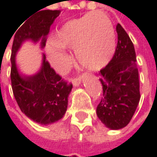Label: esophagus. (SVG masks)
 <instances>
[{"label":"esophagus","instance_id":"1","mask_svg":"<svg viewBox=\"0 0 157 157\" xmlns=\"http://www.w3.org/2000/svg\"><path fill=\"white\" fill-rule=\"evenodd\" d=\"M81 81H82V79L80 76L78 77H75V78H74L72 80V82H73V84L75 85V86H78L79 84L81 83Z\"/></svg>","mask_w":157,"mask_h":157}]
</instances>
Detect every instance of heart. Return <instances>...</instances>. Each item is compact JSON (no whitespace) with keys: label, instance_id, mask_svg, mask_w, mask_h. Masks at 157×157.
Returning <instances> with one entry per match:
<instances>
[{"label":"heart","instance_id":"1","mask_svg":"<svg viewBox=\"0 0 157 157\" xmlns=\"http://www.w3.org/2000/svg\"><path fill=\"white\" fill-rule=\"evenodd\" d=\"M116 44L113 25L104 13H89L66 21L47 48L52 66L63 72L67 66L62 48H75L78 63L87 70L104 67L113 56Z\"/></svg>","mask_w":157,"mask_h":157}]
</instances>
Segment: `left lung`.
I'll list each match as a JSON object with an SVG mask.
<instances>
[{
    "instance_id": "left-lung-1",
    "label": "left lung",
    "mask_w": 157,
    "mask_h": 157,
    "mask_svg": "<svg viewBox=\"0 0 157 157\" xmlns=\"http://www.w3.org/2000/svg\"><path fill=\"white\" fill-rule=\"evenodd\" d=\"M116 32L118 42L114 54L99 73L103 96L96 108L98 118L112 130L121 129L129 124L140 101L134 44L119 23Z\"/></svg>"
}]
</instances>
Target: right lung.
<instances>
[{
    "label": "right lung",
    "mask_w": 157,
    "mask_h": 157,
    "mask_svg": "<svg viewBox=\"0 0 157 157\" xmlns=\"http://www.w3.org/2000/svg\"><path fill=\"white\" fill-rule=\"evenodd\" d=\"M60 13L59 10H44L31 17L16 29L12 47L11 81L16 102L27 117L44 125L63 118L67 110L68 96L73 84L68 83L55 73L44 54L42 68L36 75L32 76L20 75L16 66L15 55L26 40L34 43L42 40L41 46L44 47L50 27Z\"/></svg>",
    "instance_id": "1"
}]
</instances>
